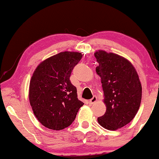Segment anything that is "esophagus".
<instances>
[{
	"label": "esophagus",
	"instance_id": "obj_1",
	"mask_svg": "<svg viewBox=\"0 0 159 159\" xmlns=\"http://www.w3.org/2000/svg\"><path fill=\"white\" fill-rule=\"evenodd\" d=\"M97 97H96V96H93V97H92V99H91L90 100H89V104H94V103L97 102Z\"/></svg>",
	"mask_w": 159,
	"mask_h": 159
}]
</instances>
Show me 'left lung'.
<instances>
[{
    "label": "left lung",
    "mask_w": 159,
    "mask_h": 159,
    "mask_svg": "<svg viewBox=\"0 0 159 159\" xmlns=\"http://www.w3.org/2000/svg\"><path fill=\"white\" fill-rule=\"evenodd\" d=\"M94 55L99 62L96 72L101 78L107 106L98 122L104 128L115 130L128 124L137 114L141 102V84L135 68L125 58L102 50Z\"/></svg>",
    "instance_id": "left-lung-1"
}]
</instances>
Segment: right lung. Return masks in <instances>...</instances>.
Here are the masks:
<instances>
[{"mask_svg":"<svg viewBox=\"0 0 159 159\" xmlns=\"http://www.w3.org/2000/svg\"><path fill=\"white\" fill-rule=\"evenodd\" d=\"M81 57L80 52H60L41 62L33 73L30 104L40 123L49 129L60 130L70 126L84 104L70 80Z\"/></svg>","mask_w":159,"mask_h":159,"instance_id":"add662e5","label":"right lung"}]
</instances>
